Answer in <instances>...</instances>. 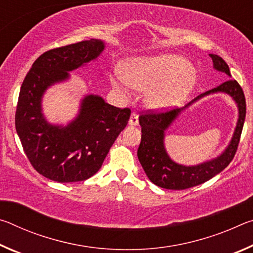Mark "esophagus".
<instances>
[{"instance_id": "esophagus-1", "label": "esophagus", "mask_w": 253, "mask_h": 253, "mask_svg": "<svg viewBox=\"0 0 253 253\" xmlns=\"http://www.w3.org/2000/svg\"><path fill=\"white\" fill-rule=\"evenodd\" d=\"M130 126H137L138 125V115L136 113H131L130 115V118H129V122H128Z\"/></svg>"}]
</instances>
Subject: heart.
Wrapping results in <instances>:
<instances>
[{"instance_id":"heart-1","label":"heart","mask_w":253,"mask_h":253,"mask_svg":"<svg viewBox=\"0 0 253 253\" xmlns=\"http://www.w3.org/2000/svg\"><path fill=\"white\" fill-rule=\"evenodd\" d=\"M124 78L139 90H154L148 102L156 109L176 105L193 90L196 84L192 66L175 54L130 60L124 71ZM113 84L116 88L124 89L117 78L113 79Z\"/></svg>"}]
</instances>
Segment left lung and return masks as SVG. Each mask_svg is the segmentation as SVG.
<instances>
[{
  "label": "left lung",
  "mask_w": 253,
  "mask_h": 253,
  "mask_svg": "<svg viewBox=\"0 0 253 253\" xmlns=\"http://www.w3.org/2000/svg\"><path fill=\"white\" fill-rule=\"evenodd\" d=\"M213 68L216 71L231 77L229 66L221 57L210 54ZM213 93H225L233 98L238 107V122L233 138L225 151L219 157L196 166H183L173 161L165 148V132L172 125L177 117L188 106L202 97ZM246 118V98L242 88L237 81L229 79L211 90L201 93L183 108L173 109L161 114H146L139 117L142 127V142L137 151L139 163L147 177L155 185L168 190H185L202 184L221 173L237 152L240 136Z\"/></svg>",
  "instance_id": "left-lung-1"
}]
</instances>
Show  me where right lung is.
Returning <instances> with one entry per match:
<instances>
[{"label":"right lung","mask_w":253,"mask_h":253,"mask_svg":"<svg viewBox=\"0 0 253 253\" xmlns=\"http://www.w3.org/2000/svg\"><path fill=\"white\" fill-rule=\"evenodd\" d=\"M105 46L102 40L91 39L46 51L34 61L21 85L15 129L33 168L52 181L79 182L96 174L129 119L130 109L111 106L98 95H85L67 125L50 123L43 114L46 90L69 80L71 71L95 61Z\"/></svg>","instance_id":"1"}]
</instances>
